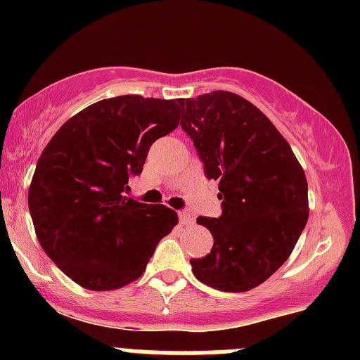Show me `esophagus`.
<instances>
[{
  "label": "esophagus",
  "mask_w": 360,
  "mask_h": 360,
  "mask_svg": "<svg viewBox=\"0 0 360 360\" xmlns=\"http://www.w3.org/2000/svg\"><path fill=\"white\" fill-rule=\"evenodd\" d=\"M179 221H181V224H193L195 223V217L191 216V214L188 212V210H181V212H179Z\"/></svg>",
  "instance_id": "obj_1"
}]
</instances>
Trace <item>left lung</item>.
<instances>
[{"label":"left lung","mask_w":360,"mask_h":360,"mask_svg":"<svg viewBox=\"0 0 360 360\" xmlns=\"http://www.w3.org/2000/svg\"><path fill=\"white\" fill-rule=\"evenodd\" d=\"M181 127L193 139L209 179L219 181L221 217L197 219L212 233L207 256L190 259L198 281L245 292L291 256L308 221L303 167L274 123L226 90L183 99Z\"/></svg>","instance_id":"obj_1"}]
</instances>
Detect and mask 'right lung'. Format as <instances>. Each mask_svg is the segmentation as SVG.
I'll list each match as a JSON object with an SVG mask.
<instances>
[{
  "instance_id": "right-lung-1",
  "label": "right lung",
  "mask_w": 360,
  "mask_h": 360,
  "mask_svg": "<svg viewBox=\"0 0 360 360\" xmlns=\"http://www.w3.org/2000/svg\"><path fill=\"white\" fill-rule=\"evenodd\" d=\"M179 101L118 96L76 112L50 139L29 186L46 256L72 282L112 291L137 281L177 224L176 210L125 197L158 137L179 125Z\"/></svg>"
}]
</instances>
